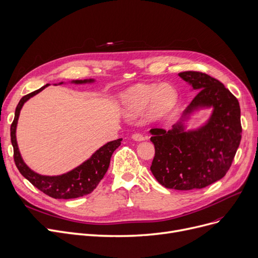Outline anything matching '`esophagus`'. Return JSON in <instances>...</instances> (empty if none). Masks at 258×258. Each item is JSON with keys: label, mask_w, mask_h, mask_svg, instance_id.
Segmentation results:
<instances>
[{"label": "esophagus", "mask_w": 258, "mask_h": 258, "mask_svg": "<svg viewBox=\"0 0 258 258\" xmlns=\"http://www.w3.org/2000/svg\"><path fill=\"white\" fill-rule=\"evenodd\" d=\"M132 139H133L134 141H137V142H141V141L146 140V138L143 136V134H141V133H134V134H132Z\"/></svg>", "instance_id": "34e87169"}]
</instances>
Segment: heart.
Masks as SVG:
<instances>
[{
    "mask_svg": "<svg viewBox=\"0 0 258 258\" xmlns=\"http://www.w3.org/2000/svg\"><path fill=\"white\" fill-rule=\"evenodd\" d=\"M177 101V92L170 84L138 85L122 95V105L130 116L143 114L150 106L152 118L166 116Z\"/></svg>",
    "mask_w": 258,
    "mask_h": 258,
    "instance_id": "heart-1",
    "label": "heart"
}]
</instances>
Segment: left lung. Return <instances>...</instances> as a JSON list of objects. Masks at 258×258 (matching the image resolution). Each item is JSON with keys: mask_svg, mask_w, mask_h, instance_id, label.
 Returning <instances> with one entry per match:
<instances>
[{"mask_svg": "<svg viewBox=\"0 0 258 258\" xmlns=\"http://www.w3.org/2000/svg\"><path fill=\"white\" fill-rule=\"evenodd\" d=\"M178 76L199 93L183 112V118L166 131L150 130L155 155L150 170L168 189H202L223 178L230 169L241 140L240 107L218 80L199 71ZM213 107L206 124L186 132L182 121L200 107Z\"/></svg>", "mask_w": 258, "mask_h": 258, "instance_id": "obj_1", "label": "left lung"}]
</instances>
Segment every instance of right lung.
<instances>
[{
	"label": "right lung",
	"mask_w": 258,
	"mask_h": 258,
	"mask_svg": "<svg viewBox=\"0 0 258 258\" xmlns=\"http://www.w3.org/2000/svg\"><path fill=\"white\" fill-rule=\"evenodd\" d=\"M92 82H94V80L90 79L76 80L72 81L71 83L86 84ZM59 84H63V82ZM47 86H49V84H46L40 89L23 96L17 106L15 119L12 121L10 127V138L12 147H14L15 163L20 171V173L24 177L28 179L35 188H38L46 195L50 196V198L58 200H70L81 198V196L91 193L96 188V186L99 185V182L102 180L109 168L110 158H111V155L114 152V150L120 145L121 139L107 143L106 145L101 147L99 150H96L89 159H87V161L84 162L82 165L69 171V172L65 174L56 176H47L35 173L34 171H32L23 161L17 143L16 130L18 119L20 116V111L23 105L25 104L30 97L45 89Z\"/></svg>",
	"instance_id": "add662e5"
}]
</instances>
